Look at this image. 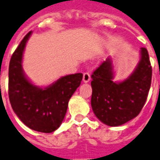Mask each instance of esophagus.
<instances>
[{
  "label": "esophagus",
  "mask_w": 160,
  "mask_h": 160,
  "mask_svg": "<svg viewBox=\"0 0 160 160\" xmlns=\"http://www.w3.org/2000/svg\"><path fill=\"white\" fill-rule=\"evenodd\" d=\"M91 79V75H90L89 72H86L83 73V82H88Z\"/></svg>",
  "instance_id": "obj_1"
}]
</instances>
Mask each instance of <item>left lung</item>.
Returning a JSON list of instances; mask_svg holds the SVG:
<instances>
[{"instance_id": "8db88e82", "label": "left lung", "mask_w": 160, "mask_h": 160, "mask_svg": "<svg viewBox=\"0 0 160 160\" xmlns=\"http://www.w3.org/2000/svg\"><path fill=\"white\" fill-rule=\"evenodd\" d=\"M152 67L148 51L141 48V59L126 80L113 81L111 58L102 62L92 75V108L103 123L110 127L124 124L137 117L146 101L151 84Z\"/></svg>"}]
</instances>
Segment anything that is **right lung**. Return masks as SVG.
Returning <instances> with one entry per match:
<instances>
[{
	"label": "right lung",
	"instance_id": "1",
	"mask_svg": "<svg viewBox=\"0 0 160 160\" xmlns=\"http://www.w3.org/2000/svg\"><path fill=\"white\" fill-rule=\"evenodd\" d=\"M32 31L25 36L11 56L9 66V98L18 118L34 131L50 133L60 126L69 99L78 88L82 73L60 78L45 88L32 84L22 67L23 51Z\"/></svg>",
	"mask_w": 160,
	"mask_h": 160
}]
</instances>
